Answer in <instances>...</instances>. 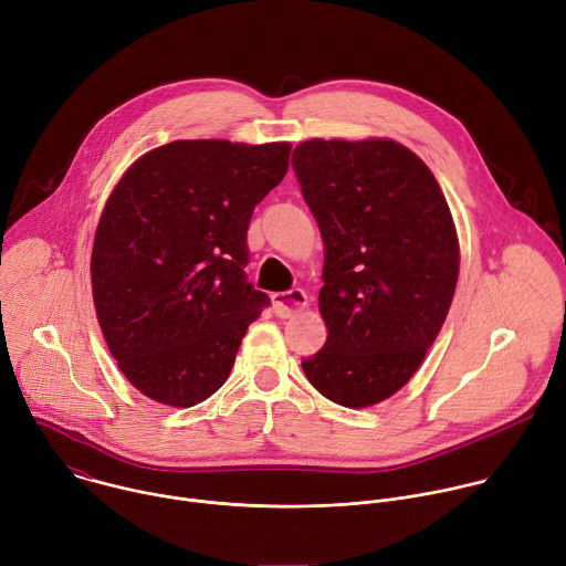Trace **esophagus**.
Wrapping results in <instances>:
<instances>
[{
	"mask_svg": "<svg viewBox=\"0 0 566 566\" xmlns=\"http://www.w3.org/2000/svg\"><path fill=\"white\" fill-rule=\"evenodd\" d=\"M306 306V293L302 289H291L284 293L273 295V311L280 317H291L300 308Z\"/></svg>",
	"mask_w": 566,
	"mask_h": 566,
	"instance_id": "34e87169",
	"label": "esophagus"
}]
</instances>
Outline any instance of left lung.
Returning a JSON list of instances; mask_svg holds the SVG:
<instances>
[{
	"label": "left lung",
	"instance_id": "8db88e82",
	"mask_svg": "<svg viewBox=\"0 0 566 566\" xmlns=\"http://www.w3.org/2000/svg\"><path fill=\"white\" fill-rule=\"evenodd\" d=\"M293 170L325 239L329 329L302 369L338 406L369 408L415 376L443 327L459 277L452 214L428 166L394 140H304Z\"/></svg>",
	"mask_w": 566,
	"mask_h": 566
}]
</instances>
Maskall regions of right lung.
I'll use <instances>...</instances> for the list:
<instances>
[{
	"label": "right lung",
	"instance_id": "add662e5",
	"mask_svg": "<svg viewBox=\"0 0 566 566\" xmlns=\"http://www.w3.org/2000/svg\"><path fill=\"white\" fill-rule=\"evenodd\" d=\"M289 154V143L175 140L112 192L94 239V304L120 371L151 400L192 408L212 396L271 304L244 271L247 232Z\"/></svg>",
	"mask_w": 566,
	"mask_h": 566
}]
</instances>
